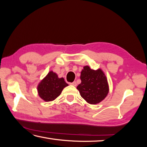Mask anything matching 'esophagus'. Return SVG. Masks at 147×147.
I'll return each instance as SVG.
<instances>
[{"label": "esophagus", "instance_id": "esophagus-1", "mask_svg": "<svg viewBox=\"0 0 147 147\" xmlns=\"http://www.w3.org/2000/svg\"><path fill=\"white\" fill-rule=\"evenodd\" d=\"M70 84H71V85H72V86H76V85H77V84H76V82H73L71 83Z\"/></svg>", "mask_w": 147, "mask_h": 147}]
</instances>
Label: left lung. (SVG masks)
Instances as JSON below:
<instances>
[{"mask_svg":"<svg viewBox=\"0 0 147 147\" xmlns=\"http://www.w3.org/2000/svg\"><path fill=\"white\" fill-rule=\"evenodd\" d=\"M81 83L77 86L82 97L91 104H96L105 98L109 88L106 77L101 69L94 71L89 66L81 72Z\"/></svg>","mask_w":147,"mask_h":147,"instance_id":"8db88e82","label":"left lung"}]
</instances>
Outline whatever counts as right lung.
I'll return each mask as SVG.
<instances>
[{
    "label": "right lung",
    "mask_w": 147,
    "mask_h": 147,
    "mask_svg": "<svg viewBox=\"0 0 147 147\" xmlns=\"http://www.w3.org/2000/svg\"><path fill=\"white\" fill-rule=\"evenodd\" d=\"M67 86L63 78H59L55 73L51 71L38 85V94L45 101H52L58 97Z\"/></svg>",
    "instance_id": "1"
}]
</instances>
